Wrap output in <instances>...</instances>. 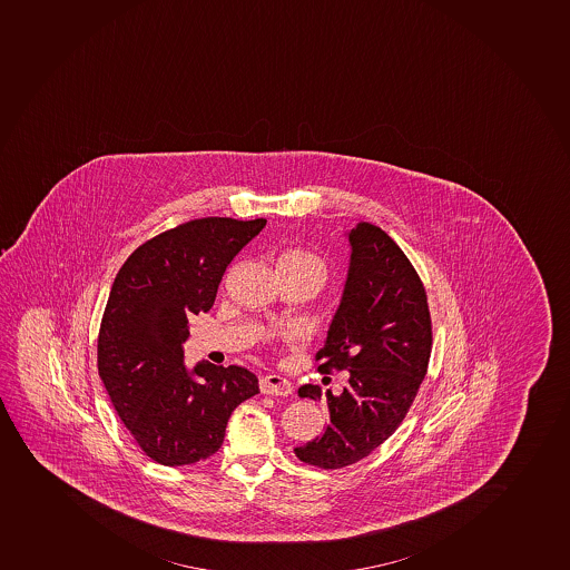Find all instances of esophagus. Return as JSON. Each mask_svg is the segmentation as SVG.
Instances as JSON below:
<instances>
[{
  "label": "esophagus",
  "mask_w": 570,
  "mask_h": 570,
  "mask_svg": "<svg viewBox=\"0 0 570 570\" xmlns=\"http://www.w3.org/2000/svg\"><path fill=\"white\" fill-rule=\"evenodd\" d=\"M261 393L272 394V396H288L293 393V385L279 374H266L261 377Z\"/></svg>",
  "instance_id": "obj_1"
}]
</instances>
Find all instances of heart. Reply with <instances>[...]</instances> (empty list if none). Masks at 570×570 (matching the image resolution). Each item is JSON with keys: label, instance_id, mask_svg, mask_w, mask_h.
<instances>
[{"label": "heart", "instance_id": "b5f03b06", "mask_svg": "<svg viewBox=\"0 0 570 570\" xmlns=\"http://www.w3.org/2000/svg\"><path fill=\"white\" fill-rule=\"evenodd\" d=\"M279 265L291 266L294 271L309 272L321 277L322 282L326 279L327 266L326 261L315 252L305 248H291L282 255Z\"/></svg>", "mask_w": 570, "mask_h": 570}]
</instances>
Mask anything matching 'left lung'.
Masks as SVG:
<instances>
[{"label": "left lung", "instance_id": "left-lung-1", "mask_svg": "<svg viewBox=\"0 0 570 570\" xmlns=\"http://www.w3.org/2000/svg\"><path fill=\"white\" fill-rule=\"evenodd\" d=\"M348 238L343 302L315 357L321 374L348 371V385L338 396L327 391L324 433L294 448L299 461L324 470L357 463L393 435L426 376L433 343L426 288L399 244L368 222ZM298 394L321 400V387Z\"/></svg>", "mask_w": 570, "mask_h": 570}]
</instances>
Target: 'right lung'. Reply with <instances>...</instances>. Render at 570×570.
I'll return each instance as SVG.
<instances>
[{
    "instance_id": "add662e5",
    "label": "right lung",
    "mask_w": 570,
    "mask_h": 570,
    "mask_svg": "<svg viewBox=\"0 0 570 570\" xmlns=\"http://www.w3.org/2000/svg\"><path fill=\"white\" fill-rule=\"evenodd\" d=\"M265 218L207 216L140 244L118 271L98 333V374L117 415L165 466L218 452L233 410L259 393L243 366L202 361L188 372V316L207 313L233 257Z\"/></svg>"
}]
</instances>
